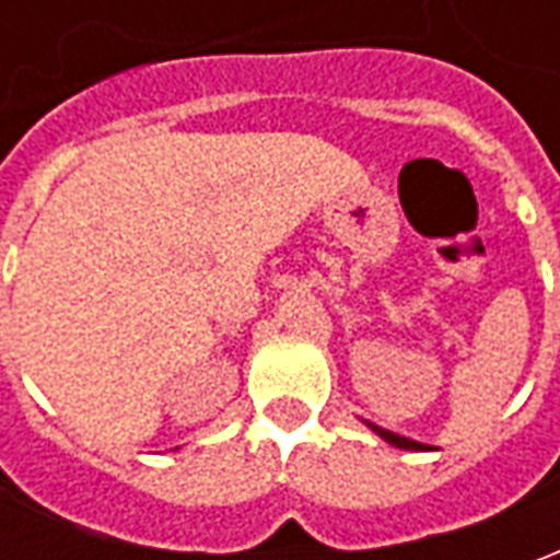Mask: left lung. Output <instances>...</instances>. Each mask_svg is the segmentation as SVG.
<instances>
[{"label": "left lung", "instance_id": "8db88e82", "mask_svg": "<svg viewBox=\"0 0 560 560\" xmlns=\"http://www.w3.org/2000/svg\"><path fill=\"white\" fill-rule=\"evenodd\" d=\"M365 425H369V429H372V432H375L377 438H384L387 444L399 446V450H429V446L420 444V441H411V438H401V434L389 432V429H381V425H375V422H365Z\"/></svg>", "mask_w": 560, "mask_h": 560}]
</instances>
